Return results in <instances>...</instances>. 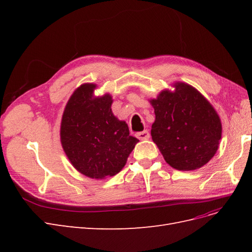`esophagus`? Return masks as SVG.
<instances>
[{"mask_svg":"<svg viewBox=\"0 0 252 252\" xmlns=\"http://www.w3.org/2000/svg\"><path fill=\"white\" fill-rule=\"evenodd\" d=\"M136 138H138L139 140L143 141V140H148L150 138V134L148 132V130H144V131H141V132H138L136 133Z\"/></svg>","mask_w":252,"mask_h":252,"instance_id":"obj_1","label":"esophagus"}]
</instances>
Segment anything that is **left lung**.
<instances>
[{"instance_id":"1","label":"left lung","mask_w":252,"mask_h":252,"mask_svg":"<svg viewBox=\"0 0 252 252\" xmlns=\"http://www.w3.org/2000/svg\"><path fill=\"white\" fill-rule=\"evenodd\" d=\"M150 100L156 121L151 136L165 161L178 170H195L216 155L222 136L218 112L206 97L186 83L173 84Z\"/></svg>"}]
</instances>
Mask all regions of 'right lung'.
I'll return each mask as SVG.
<instances>
[{
    "label": "right lung",
    "mask_w": 252,
    "mask_h": 252,
    "mask_svg": "<svg viewBox=\"0 0 252 252\" xmlns=\"http://www.w3.org/2000/svg\"><path fill=\"white\" fill-rule=\"evenodd\" d=\"M95 84H83L67 102L61 122V143L72 166L91 179L119 173L139 140L111 110L112 96H94Z\"/></svg>",
    "instance_id": "add662e5"
}]
</instances>
